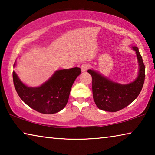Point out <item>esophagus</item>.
Segmentation results:
<instances>
[{"mask_svg":"<svg viewBox=\"0 0 155 155\" xmlns=\"http://www.w3.org/2000/svg\"><path fill=\"white\" fill-rule=\"evenodd\" d=\"M88 68H89V65L86 64H83L81 65V71H82V72H85L86 70L88 69Z\"/></svg>","mask_w":155,"mask_h":155,"instance_id":"34e87169","label":"esophagus"}]
</instances>
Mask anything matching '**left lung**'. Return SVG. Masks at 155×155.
<instances>
[{
  "instance_id": "obj_1",
  "label": "left lung",
  "mask_w": 155,
  "mask_h": 155,
  "mask_svg": "<svg viewBox=\"0 0 155 155\" xmlns=\"http://www.w3.org/2000/svg\"><path fill=\"white\" fill-rule=\"evenodd\" d=\"M132 48L137 56L139 70L137 77L131 83L121 84L97 70H87L92 77L93 98L98 109L109 112L120 111L134 101L140 94L145 79V66L137 47L132 46Z\"/></svg>"
}]
</instances>
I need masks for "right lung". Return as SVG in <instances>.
I'll return each instance as SVG.
<instances>
[{"mask_svg":"<svg viewBox=\"0 0 155 155\" xmlns=\"http://www.w3.org/2000/svg\"><path fill=\"white\" fill-rule=\"evenodd\" d=\"M15 62L14 66H15ZM80 68L58 70L39 87H28L13 71L14 87L18 96L31 108L44 114H53L64 108L72 86L81 74Z\"/></svg>","mask_w":155,"mask_h":155,"instance_id":"obj_1","label":"right lung"}]
</instances>
